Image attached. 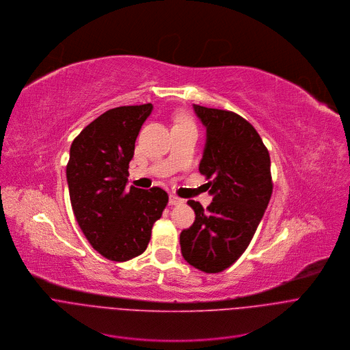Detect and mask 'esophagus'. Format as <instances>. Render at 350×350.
Wrapping results in <instances>:
<instances>
[{"instance_id":"esophagus-1","label":"esophagus","mask_w":350,"mask_h":350,"mask_svg":"<svg viewBox=\"0 0 350 350\" xmlns=\"http://www.w3.org/2000/svg\"><path fill=\"white\" fill-rule=\"evenodd\" d=\"M170 204L171 205H180V204H183V200L182 198H179L178 196H170Z\"/></svg>"}]
</instances>
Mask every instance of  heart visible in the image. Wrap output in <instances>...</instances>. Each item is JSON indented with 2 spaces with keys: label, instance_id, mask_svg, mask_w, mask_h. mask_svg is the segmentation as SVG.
I'll use <instances>...</instances> for the list:
<instances>
[{
  "label": "heart",
  "instance_id": "heart-1",
  "mask_svg": "<svg viewBox=\"0 0 350 350\" xmlns=\"http://www.w3.org/2000/svg\"><path fill=\"white\" fill-rule=\"evenodd\" d=\"M178 122H190V121H189V120H187V118H185V117H180V118H179V121H178Z\"/></svg>",
  "mask_w": 350,
  "mask_h": 350
}]
</instances>
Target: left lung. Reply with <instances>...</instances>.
Masks as SVG:
<instances>
[{
    "label": "left lung",
    "mask_w": 350,
    "mask_h": 350,
    "mask_svg": "<svg viewBox=\"0 0 350 350\" xmlns=\"http://www.w3.org/2000/svg\"><path fill=\"white\" fill-rule=\"evenodd\" d=\"M206 128L198 171L209 182L213 202L189 200L194 224L180 233L187 263L205 273L232 266L250 245L271 197L270 156L256 129L241 116L193 105Z\"/></svg>",
    "instance_id": "8db88e82"
}]
</instances>
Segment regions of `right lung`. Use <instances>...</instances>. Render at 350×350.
Returning <instances> with one entry per match:
<instances>
[{
	"label": "right lung",
	"instance_id": "1",
	"mask_svg": "<svg viewBox=\"0 0 350 350\" xmlns=\"http://www.w3.org/2000/svg\"><path fill=\"white\" fill-rule=\"evenodd\" d=\"M152 103L110 109L88 124L70 148V201L80 229L102 256L125 262L145 252L168 194L126 187L135 141Z\"/></svg>",
	"mask_w": 350,
	"mask_h": 350
}]
</instances>
